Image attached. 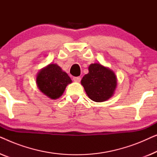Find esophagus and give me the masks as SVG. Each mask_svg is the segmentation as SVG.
<instances>
[{"label": "esophagus", "mask_w": 157, "mask_h": 157, "mask_svg": "<svg viewBox=\"0 0 157 157\" xmlns=\"http://www.w3.org/2000/svg\"><path fill=\"white\" fill-rule=\"evenodd\" d=\"M73 79H74V81H75V82H80V81H81V77L80 76L74 77Z\"/></svg>", "instance_id": "1"}]
</instances>
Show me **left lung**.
I'll use <instances>...</instances> for the list:
<instances>
[{
	"mask_svg": "<svg viewBox=\"0 0 157 157\" xmlns=\"http://www.w3.org/2000/svg\"><path fill=\"white\" fill-rule=\"evenodd\" d=\"M81 84L92 101H104L113 96L117 86V77L112 71L100 63L91 64L89 74L84 75Z\"/></svg>",
	"mask_w": 157,
	"mask_h": 157,
	"instance_id": "8db88e82",
	"label": "left lung"
}]
</instances>
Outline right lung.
I'll list each match as a JSON object with an SVG mask.
<instances>
[{
	"instance_id": "obj_1",
	"label": "right lung",
	"mask_w": 157,
	"mask_h": 157,
	"mask_svg": "<svg viewBox=\"0 0 157 157\" xmlns=\"http://www.w3.org/2000/svg\"><path fill=\"white\" fill-rule=\"evenodd\" d=\"M71 79L57 64H49L38 74L36 78L38 89L51 99H56L63 94Z\"/></svg>"
}]
</instances>
